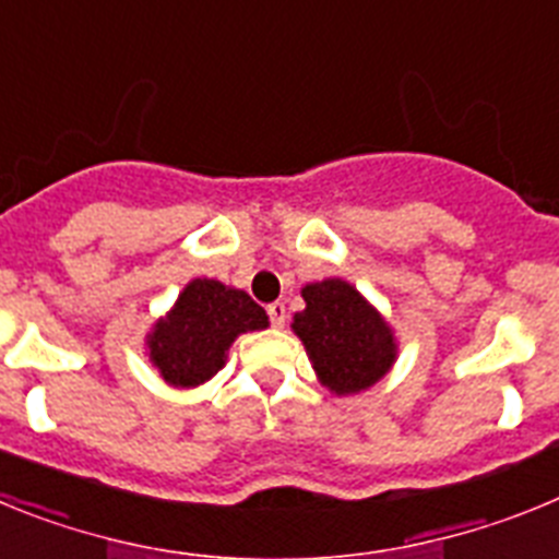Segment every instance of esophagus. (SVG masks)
I'll return each instance as SVG.
<instances>
[{"mask_svg": "<svg viewBox=\"0 0 559 559\" xmlns=\"http://www.w3.org/2000/svg\"><path fill=\"white\" fill-rule=\"evenodd\" d=\"M269 319L274 328H285V319H288V313H285V305L283 302H271L269 308Z\"/></svg>", "mask_w": 559, "mask_h": 559, "instance_id": "obj_1", "label": "esophagus"}]
</instances>
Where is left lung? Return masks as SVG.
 <instances>
[{
  "label": "left lung",
  "mask_w": 559,
  "mask_h": 559,
  "mask_svg": "<svg viewBox=\"0 0 559 559\" xmlns=\"http://www.w3.org/2000/svg\"><path fill=\"white\" fill-rule=\"evenodd\" d=\"M305 310L294 330L305 344L313 372L338 397L367 392L397 360V338L378 308L341 276L302 288Z\"/></svg>",
  "instance_id": "1"
}]
</instances>
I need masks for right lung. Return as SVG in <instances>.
<instances>
[{
    "label": "right lung",
    "mask_w": 559,
    "mask_h": 559,
    "mask_svg": "<svg viewBox=\"0 0 559 559\" xmlns=\"http://www.w3.org/2000/svg\"><path fill=\"white\" fill-rule=\"evenodd\" d=\"M269 328V316L246 290L218 280H190L176 305L145 335L147 358L165 383L195 389L224 369L237 335Z\"/></svg>",
    "instance_id": "right-lung-1"
}]
</instances>
